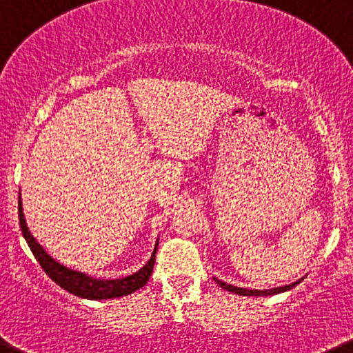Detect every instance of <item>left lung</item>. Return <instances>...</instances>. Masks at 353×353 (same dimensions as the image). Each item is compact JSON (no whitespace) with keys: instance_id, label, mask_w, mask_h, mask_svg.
Returning a JSON list of instances; mask_svg holds the SVG:
<instances>
[{"instance_id":"left-lung-1","label":"left lung","mask_w":353,"mask_h":353,"mask_svg":"<svg viewBox=\"0 0 353 353\" xmlns=\"http://www.w3.org/2000/svg\"><path fill=\"white\" fill-rule=\"evenodd\" d=\"M303 279V278H302ZM302 279H296L295 283H292V285H286V286H279V288H271V290H248V288H239V286H232V285H228V283L221 281V279L214 278V281L217 283L221 288L228 290V292L231 293H236V295H241V296H271V295H278V293H285L288 292V290L295 288L296 285H300L302 283Z\"/></svg>"}]
</instances>
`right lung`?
<instances>
[{
    "label": "right lung",
    "instance_id": "obj_1",
    "mask_svg": "<svg viewBox=\"0 0 353 353\" xmlns=\"http://www.w3.org/2000/svg\"><path fill=\"white\" fill-rule=\"evenodd\" d=\"M19 221H20V229H22V234L26 238L27 245H29L30 252L34 253L36 260L39 262V265L43 268V271L57 283L60 288H63L65 292L72 293L75 296H81V299L88 300H107V299H119V296H125L134 293L136 290L143 288L146 285V281L150 279L153 272V263H155V253L157 246H159V239L155 243V248H153L152 256H150L148 262L139 269L138 272L131 276H125L121 279H101V278H93V276L85 274V272L74 271V269L65 268L63 263L57 262L43 246L37 243V239L30 234L29 228H27L26 215H23L22 208V198L19 196Z\"/></svg>",
    "mask_w": 353,
    "mask_h": 353
}]
</instances>
